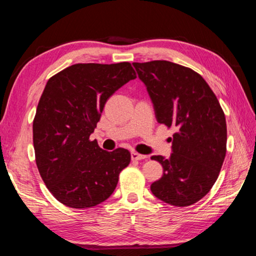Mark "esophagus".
<instances>
[{"mask_svg": "<svg viewBox=\"0 0 256 256\" xmlns=\"http://www.w3.org/2000/svg\"><path fill=\"white\" fill-rule=\"evenodd\" d=\"M131 158H132V160H142V159H146V156L138 154V152H136V151H132V152H131Z\"/></svg>", "mask_w": 256, "mask_h": 256, "instance_id": "obj_1", "label": "esophagus"}]
</instances>
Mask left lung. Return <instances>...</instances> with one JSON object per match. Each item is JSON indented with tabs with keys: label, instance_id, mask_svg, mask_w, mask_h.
<instances>
[{
	"label": "left lung",
	"instance_id": "1",
	"mask_svg": "<svg viewBox=\"0 0 256 256\" xmlns=\"http://www.w3.org/2000/svg\"><path fill=\"white\" fill-rule=\"evenodd\" d=\"M132 64L157 122L176 131L170 157H151L164 168L151 192L168 204H193L209 192L222 170L227 144L224 112L209 84L190 68L168 60Z\"/></svg>",
	"mask_w": 256,
	"mask_h": 256
}]
</instances>
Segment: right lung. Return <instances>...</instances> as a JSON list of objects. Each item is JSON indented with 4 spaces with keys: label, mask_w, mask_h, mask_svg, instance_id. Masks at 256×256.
Wrapping results in <instances>:
<instances>
[{
    "label": "right lung",
    "mask_w": 256,
    "mask_h": 256,
    "mask_svg": "<svg viewBox=\"0 0 256 256\" xmlns=\"http://www.w3.org/2000/svg\"><path fill=\"white\" fill-rule=\"evenodd\" d=\"M136 78L128 62L74 64L47 81L32 124L36 164L56 200L74 209L106 201L131 162L128 150H102L90 134L106 102Z\"/></svg>",
    "instance_id": "1"
}]
</instances>
